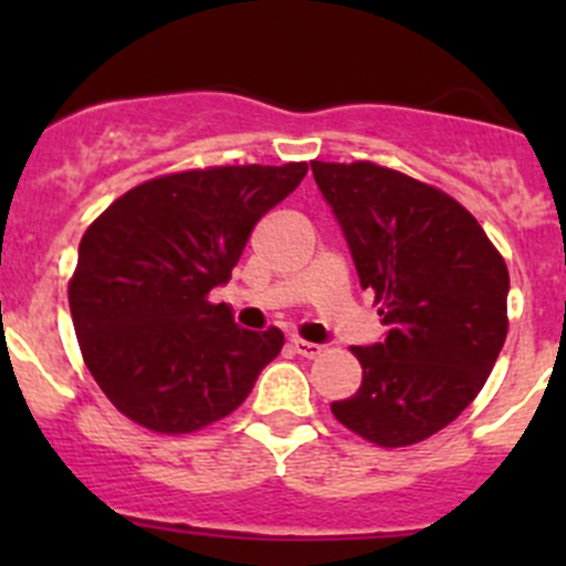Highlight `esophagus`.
Listing matches in <instances>:
<instances>
[{"instance_id":"obj_1","label":"esophagus","mask_w":566,"mask_h":566,"mask_svg":"<svg viewBox=\"0 0 566 566\" xmlns=\"http://www.w3.org/2000/svg\"><path fill=\"white\" fill-rule=\"evenodd\" d=\"M293 350L304 358H317L323 353V345H315V342L306 339H293Z\"/></svg>"}]
</instances>
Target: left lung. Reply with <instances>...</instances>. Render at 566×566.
Instances as JSON below:
<instances>
[{
	"label": "left lung",
	"mask_w": 566,
	"mask_h": 566,
	"mask_svg": "<svg viewBox=\"0 0 566 566\" xmlns=\"http://www.w3.org/2000/svg\"><path fill=\"white\" fill-rule=\"evenodd\" d=\"M386 342L350 347L361 389L331 402L339 424L384 449L452 424L488 384L504 347L510 271L454 197L373 161H312Z\"/></svg>",
	"instance_id": "1"
}]
</instances>
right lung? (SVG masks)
<instances>
[{
  "label": "right lung",
  "mask_w": 566,
  "mask_h": 566,
  "mask_svg": "<svg viewBox=\"0 0 566 566\" xmlns=\"http://www.w3.org/2000/svg\"><path fill=\"white\" fill-rule=\"evenodd\" d=\"M306 169L243 164L153 177L87 227L67 304L84 364L119 413L150 432L186 436L249 397L284 334L241 328L232 306L208 295Z\"/></svg>",
  "instance_id": "right-lung-1"
}]
</instances>
